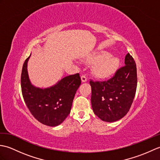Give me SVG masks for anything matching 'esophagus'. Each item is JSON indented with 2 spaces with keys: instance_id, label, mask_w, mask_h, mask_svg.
<instances>
[{
  "instance_id": "34e87169",
  "label": "esophagus",
  "mask_w": 160,
  "mask_h": 160,
  "mask_svg": "<svg viewBox=\"0 0 160 160\" xmlns=\"http://www.w3.org/2000/svg\"><path fill=\"white\" fill-rule=\"evenodd\" d=\"M81 80H82V82H85L87 81V78L85 76H84V75H82V76H81Z\"/></svg>"
}]
</instances>
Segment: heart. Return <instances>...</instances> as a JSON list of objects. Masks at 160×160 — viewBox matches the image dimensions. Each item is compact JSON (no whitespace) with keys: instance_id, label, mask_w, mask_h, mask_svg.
I'll use <instances>...</instances> for the list:
<instances>
[{"instance_id":"heart-1","label":"heart","mask_w":160,"mask_h":160,"mask_svg":"<svg viewBox=\"0 0 160 160\" xmlns=\"http://www.w3.org/2000/svg\"><path fill=\"white\" fill-rule=\"evenodd\" d=\"M89 60L90 62L96 63L93 67V73L100 79L111 76L120 65V59L115 56L109 55V53L105 51L93 54Z\"/></svg>"}]
</instances>
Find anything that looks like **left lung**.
I'll return each instance as SVG.
<instances>
[{
  "label": "left lung",
  "mask_w": 160,
  "mask_h": 160,
  "mask_svg": "<svg viewBox=\"0 0 160 160\" xmlns=\"http://www.w3.org/2000/svg\"><path fill=\"white\" fill-rule=\"evenodd\" d=\"M124 63L107 81H90L91 106L94 113L103 121L120 120L133 102L138 83L136 64L129 53L125 56Z\"/></svg>",
  "instance_id": "left-lung-1"
}]
</instances>
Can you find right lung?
Returning a JSON list of instances; mask_svg holds the SVG:
<instances>
[{
    "label": "right lung",
    "instance_id": "add662e5",
    "mask_svg": "<svg viewBox=\"0 0 160 160\" xmlns=\"http://www.w3.org/2000/svg\"><path fill=\"white\" fill-rule=\"evenodd\" d=\"M31 56V55H30ZM23 64L21 89L27 107L37 120L49 127H56L70 113L73 100L81 84L79 73L63 78L55 85L46 89L36 87L30 82L28 62Z\"/></svg>",
    "mask_w": 160,
    "mask_h": 160
}]
</instances>
